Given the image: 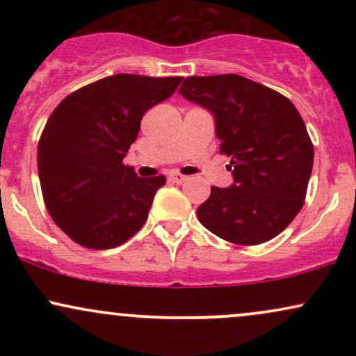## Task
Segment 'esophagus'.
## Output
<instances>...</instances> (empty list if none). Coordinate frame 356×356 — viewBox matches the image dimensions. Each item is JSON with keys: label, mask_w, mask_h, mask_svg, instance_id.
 <instances>
[{"label": "esophagus", "mask_w": 356, "mask_h": 356, "mask_svg": "<svg viewBox=\"0 0 356 356\" xmlns=\"http://www.w3.org/2000/svg\"><path fill=\"white\" fill-rule=\"evenodd\" d=\"M169 179H170V181H172V182H175V184H182V182L187 181V175H184V174H181V172H170Z\"/></svg>", "instance_id": "1"}]
</instances>
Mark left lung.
Returning a JSON list of instances; mask_svg holds the SVG:
<instances>
[{"mask_svg": "<svg viewBox=\"0 0 356 356\" xmlns=\"http://www.w3.org/2000/svg\"><path fill=\"white\" fill-rule=\"evenodd\" d=\"M179 93L216 117L219 152L231 159L234 184L212 186L197 218L219 238L256 246L276 238L305 204L313 142L291 100L234 73L189 76Z\"/></svg>", "mask_w": 356, "mask_h": 356, "instance_id": "1", "label": "left lung"}]
</instances>
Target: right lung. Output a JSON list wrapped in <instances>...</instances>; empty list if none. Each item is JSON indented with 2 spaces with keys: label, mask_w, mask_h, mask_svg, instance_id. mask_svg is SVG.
Instances as JSON below:
<instances>
[{
  "label": "right lung",
  "mask_w": 356,
  "mask_h": 356,
  "mask_svg": "<svg viewBox=\"0 0 356 356\" xmlns=\"http://www.w3.org/2000/svg\"><path fill=\"white\" fill-rule=\"evenodd\" d=\"M181 81L118 73L75 90L48 117L38 140L43 201L76 244L117 248L145 224L165 175L138 177L124 157L144 113Z\"/></svg>",
  "instance_id": "add662e5"
}]
</instances>
